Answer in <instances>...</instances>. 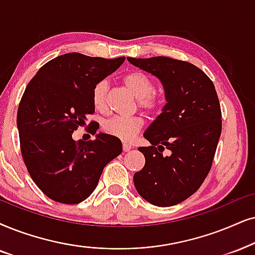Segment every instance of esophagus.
<instances>
[{
  "mask_svg": "<svg viewBox=\"0 0 255 255\" xmlns=\"http://www.w3.org/2000/svg\"><path fill=\"white\" fill-rule=\"evenodd\" d=\"M122 147H124V151H129L131 149V144L127 142L122 143Z\"/></svg>",
  "mask_w": 255,
  "mask_h": 255,
  "instance_id": "34e87169",
  "label": "esophagus"
}]
</instances>
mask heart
<instances>
[{"mask_svg":"<svg viewBox=\"0 0 255 255\" xmlns=\"http://www.w3.org/2000/svg\"><path fill=\"white\" fill-rule=\"evenodd\" d=\"M122 82L137 99V104L141 108L146 109L147 112H153L159 108L160 99L153 93V81L146 74L130 72L126 74ZM106 81L99 82L93 89V104L98 111H102L106 107ZM142 126L143 120L140 117H114L105 121L104 130L122 141H130L140 131Z\"/></svg>","mask_w":255,"mask_h":255,"instance_id":"obj_1","label":"heart"}]
</instances>
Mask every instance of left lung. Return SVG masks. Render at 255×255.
I'll use <instances>...</instances> for the list:
<instances>
[{
    "label": "left lung",
    "mask_w": 255,
    "mask_h": 255,
    "mask_svg": "<svg viewBox=\"0 0 255 255\" xmlns=\"http://www.w3.org/2000/svg\"><path fill=\"white\" fill-rule=\"evenodd\" d=\"M127 60L160 80L167 102L143 133L150 146L137 148L146 162L134 174V186L151 205H178L198 191L213 162L221 135L217 92L189 62L166 56Z\"/></svg>",
    "instance_id": "1"
}]
</instances>
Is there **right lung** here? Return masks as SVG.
Listing matches in <instances>:
<instances>
[{
	"label": "right lung",
	"mask_w": 255,
	"mask_h": 255,
	"mask_svg": "<svg viewBox=\"0 0 255 255\" xmlns=\"http://www.w3.org/2000/svg\"><path fill=\"white\" fill-rule=\"evenodd\" d=\"M125 59L63 54L41 67L24 90L17 111L22 157L34 182L54 201L82 202L106 165L121 154V141L113 135L76 142L73 133L95 112L94 87Z\"/></svg>",
	"instance_id": "obj_1"
}]
</instances>
